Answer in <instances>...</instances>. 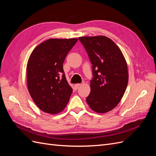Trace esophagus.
Wrapping results in <instances>:
<instances>
[{"mask_svg": "<svg viewBox=\"0 0 156 156\" xmlns=\"http://www.w3.org/2000/svg\"><path fill=\"white\" fill-rule=\"evenodd\" d=\"M81 85V84H75V87L76 88H78Z\"/></svg>", "mask_w": 156, "mask_h": 156, "instance_id": "esophagus-1", "label": "esophagus"}]
</instances>
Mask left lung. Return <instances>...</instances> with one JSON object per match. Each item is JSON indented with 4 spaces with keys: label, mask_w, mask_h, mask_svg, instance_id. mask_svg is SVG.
Returning a JSON list of instances; mask_svg holds the SVG:
<instances>
[{
    "label": "left lung",
    "mask_w": 156,
    "mask_h": 156,
    "mask_svg": "<svg viewBox=\"0 0 156 156\" xmlns=\"http://www.w3.org/2000/svg\"><path fill=\"white\" fill-rule=\"evenodd\" d=\"M92 64L91 92L86 101L92 110L105 113L123 97L128 83L126 60L120 48L103 36L80 37Z\"/></svg>",
    "instance_id": "obj_1"
}]
</instances>
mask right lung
Returning <instances> with one entry per match:
<instances>
[{
    "label": "right lung",
    "mask_w": 156,
    "mask_h": 156,
    "mask_svg": "<svg viewBox=\"0 0 156 156\" xmlns=\"http://www.w3.org/2000/svg\"><path fill=\"white\" fill-rule=\"evenodd\" d=\"M77 39H49L32 51L27 67V86L33 101L41 111L56 114L66 106L73 89L63 63Z\"/></svg>",
    "instance_id": "obj_1"
}]
</instances>
